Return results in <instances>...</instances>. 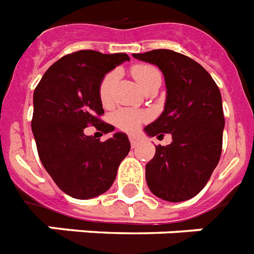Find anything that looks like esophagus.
I'll use <instances>...</instances> for the list:
<instances>
[{"instance_id": "esophagus-1", "label": "esophagus", "mask_w": 254, "mask_h": 254, "mask_svg": "<svg viewBox=\"0 0 254 254\" xmlns=\"http://www.w3.org/2000/svg\"><path fill=\"white\" fill-rule=\"evenodd\" d=\"M129 139H130L131 147H135L137 145H138L139 139H138V137H137V135H130V137H129Z\"/></svg>"}]
</instances>
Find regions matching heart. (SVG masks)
Masks as SVG:
<instances>
[{"label":"heart","instance_id":"heart-1","mask_svg":"<svg viewBox=\"0 0 254 254\" xmlns=\"http://www.w3.org/2000/svg\"><path fill=\"white\" fill-rule=\"evenodd\" d=\"M131 75L135 79V81L138 83L141 88H145L151 80L161 77V73L155 67L149 64H135L131 68ZM117 80V72H109L105 75L100 84L99 95L100 100L104 105L111 104L112 96H113V87ZM147 120V115L145 112L133 111V109H120L113 115V123L116 124V127L123 129L125 131H134L139 127V125Z\"/></svg>","mask_w":254,"mask_h":254}]
</instances>
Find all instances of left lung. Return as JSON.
Here are the masks:
<instances>
[{"label": "left lung", "instance_id": "1", "mask_svg": "<svg viewBox=\"0 0 254 254\" xmlns=\"http://www.w3.org/2000/svg\"><path fill=\"white\" fill-rule=\"evenodd\" d=\"M133 58L157 65L166 84L163 112L143 130L149 137L169 133L173 138L155 147L146 165L147 186L163 200H189L207 185L220 159L225 121L219 87L199 63L171 50Z\"/></svg>", "mask_w": 254, "mask_h": 254}]
</instances>
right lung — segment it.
<instances>
[{"label": "right lung", "mask_w": 254, "mask_h": 254, "mask_svg": "<svg viewBox=\"0 0 254 254\" xmlns=\"http://www.w3.org/2000/svg\"><path fill=\"white\" fill-rule=\"evenodd\" d=\"M127 54L81 50L65 55L45 72L34 91L31 130L41 162L59 189L75 199H91L111 189L117 169L130 150L123 131L105 141L87 135L88 125L108 134L99 88L104 76Z\"/></svg>", "instance_id": "add662e5"}]
</instances>
